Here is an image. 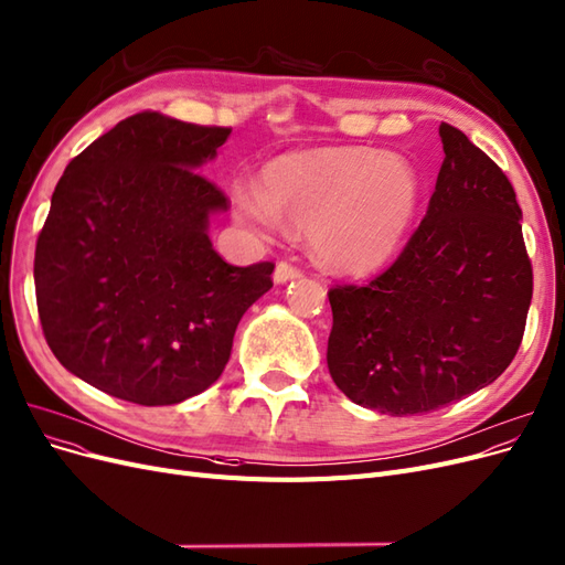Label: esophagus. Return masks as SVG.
<instances>
[{
	"instance_id": "34e87169",
	"label": "esophagus",
	"mask_w": 565,
	"mask_h": 565,
	"mask_svg": "<svg viewBox=\"0 0 565 565\" xmlns=\"http://www.w3.org/2000/svg\"><path fill=\"white\" fill-rule=\"evenodd\" d=\"M303 274L301 270L297 268V266H291V264H287V262H280L278 266H276V270H274V282L276 285H282V282H289V280H297V278H301Z\"/></svg>"
}]
</instances>
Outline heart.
Here are the masks:
<instances>
[{
    "label": "heart",
    "instance_id": "heart-1",
    "mask_svg": "<svg viewBox=\"0 0 565 565\" xmlns=\"http://www.w3.org/2000/svg\"><path fill=\"white\" fill-rule=\"evenodd\" d=\"M423 199L418 168L369 147H324L278 157L262 170V189L236 184V217L262 233L280 222L308 233L313 257L343 276L391 264Z\"/></svg>",
    "mask_w": 565,
    "mask_h": 565
}]
</instances>
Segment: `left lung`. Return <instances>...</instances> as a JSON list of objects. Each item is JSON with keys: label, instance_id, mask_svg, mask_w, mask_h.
I'll use <instances>...</instances> for the list:
<instances>
[{"label": "left lung", "instance_id": "obj_1", "mask_svg": "<svg viewBox=\"0 0 565 565\" xmlns=\"http://www.w3.org/2000/svg\"><path fill=\"white\" fill-rule=\"evenodd\" d=\"M439 138L435 193L397 262L372 282L329 289V374L379 414H427L493 383L533 297L508 174L458 128L441 124Z\"/></svg>", "mask_w": 565, "mask_h": 565}]
</instances>
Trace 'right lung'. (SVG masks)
<instances>
[{
	"label": "right lung",
	"instance_id": "right-lung-1",
	"mask_svg": "<svg viewBox=\"0 0 565 565\" xmlns=\"http://www.w3.org/2000/svg\"><path fill=\"white\" fill-rule=\"evenodd\" d=\"M231 128L159 111L116 124L65 168L36 238L49 348L97 391L180 404L215 383L274 264H226L207 236L224 193L199 172Z\"/></svg>",
	"mask_w": 565,
	"mask_h": 565
}]
</instances>
